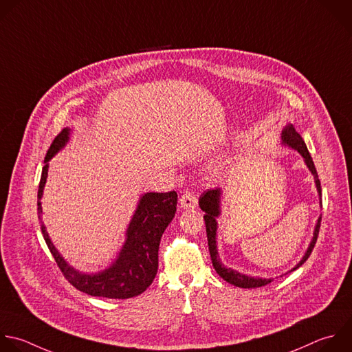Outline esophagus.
<instances>
[{
    "mask_svg": "<svg viewBox=\"0 0 352 352\" xmlns=\"http://www.w3.org/2000/svg\"><path fill=\"white\" fill-rule=\"evenodd\" d=\"M179 204L182 208H193L197 204V197L193 193L186 192L179 197Z\"/></svg>",
    "mask_w": 352,
    "mask_h": 352,
    "instance_id": "34e87169",
    "label": "esophagus"
}]
</instances>
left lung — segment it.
<instances>
[{"label": "left lung", "mask_w": 352, "mask_h": 352, "mask_svg": "<svg viewBox=\"0 0 352 352\" xmlns=\"http://www.w3.org/2000/svg\"><path fill=\"white\" fill-rule=\"evenodd\" d=\"M280 144L283 146H287L293 151H297L301 157L304 159V163L307 166V168L309 170V173L314 175V179H315V186H316V192H318V196H319V204H322V190H320V181L318 178V173H316V168H315V164L312 162V157L307 149V145L304 142V140L301 138V135L296 131L294 126L293 124H286V127L282 130V135H280ZM222 189L221 188H215V189H208L206 190L200 199H199V206L200 208L204 211V222H206V232H207V241H208V252H210V257H211V263H212V267L214 270L217 271V274L223 279L226 280L228 283L236 286V287H242V289H254V287H261V286H265L268 283L272 282L271 278H260V276H250V275H246V274H242L233 268H229V267H225L219 258V254H218V249H217V230H218V218L221 215V206H222ZM320 218H318L316 221V225L314 228V236L302 256V258L298 261V264L292 268L289 272L292 271H296L297 268H300L305 261L307 258L309 257L315 243H316V238H318V233H319V226H320ZM283 276V275H282Z\"/></svg>", "instance_id": "obj_1"}]
</instances>
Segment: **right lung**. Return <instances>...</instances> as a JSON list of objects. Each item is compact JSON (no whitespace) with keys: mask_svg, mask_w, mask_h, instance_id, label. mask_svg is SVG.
Wrapping results in <instances>:
<instances>
[{"mask_svg":"<svg viewBox=\"0 0 352 352\" xmlns=\"http://www.w3.org/2000/svg\"><path fill=\"white\" fill-rule=\"evenodd\" d=\"M70 135L72 129H63L47 152L37 195L40 219H43L41 197L48 177L50 160L67 145ZM177 197V192L174 190L166 193H144L127 226L126 241L119 254L107 268L98 272H81L72 267L54 246L43 221L41 230L58 267L76 289L95 297L131 298L144 293L157 274L160 239L175 215Z\"/></svg>","mask_w":352,"mask_h":352,"instance_id":"add662e5","label":"right lung"}]
</instances>
